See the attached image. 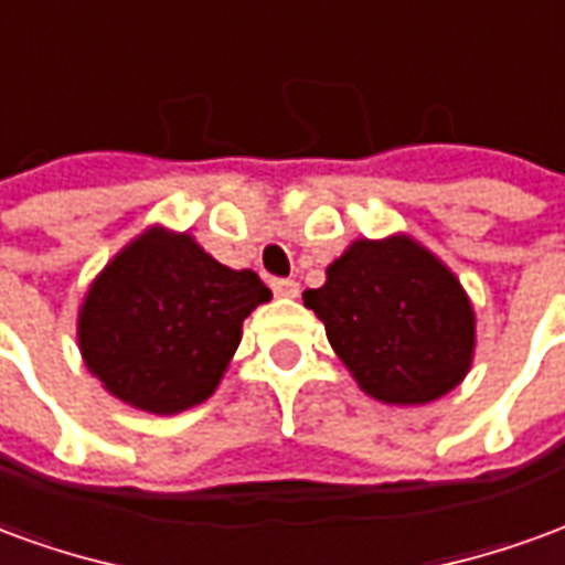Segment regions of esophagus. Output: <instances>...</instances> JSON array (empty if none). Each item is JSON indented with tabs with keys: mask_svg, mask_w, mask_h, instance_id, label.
<instances>
[{
	"mask_svg": "<svg viewBox=\"0 0 565 565\" xmlns=\"http://www.w3.org/2000/svg\"><path fill=\"white\" fill-rule=\"evenodd\" d=\"M271 290H275V296L294 299V296H299V284L290 281V278H275V281H271Z\"/></svg>",
	"mask_w": 565,
	"mask_h": 565,
	"instance_id": "1",
	"label": "esophagus"
}]
</instances>
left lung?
<instances>
[{
	"instance_id": "obj_1",
	"label": "left lung",
	"mask_w": 565,
	"mask_h": 565,
	"mask_svg": "<svg viewBox=\"0 0 565 565\" xmlns=\"http://www.w3.org/2000/svg\"><path fill=\"white\" fill-rule=\"evenodd\" d=\"M302 299L360 391L379 403H436L472 369L469 294L412 235L356 238Z\"/></svg>"
}]
</instances>
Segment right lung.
<instances>
[{
  "label": "right lung",
  "mask_w": 565,
  "mask_h": 565,
  "mask_svg": "<svg viewBox=\"0 0 565 565\" xmlns=\"http://www.w3.org/2000/svg\"><path fill=\"white\" fill-rule=\"evenodd\" d=\"M271 290L160 223L108 259L78 308L84 366L120 403L178 415L205 403Z\"/></svg>",
  "instance_id": "add662e5"
}]
</instances>
